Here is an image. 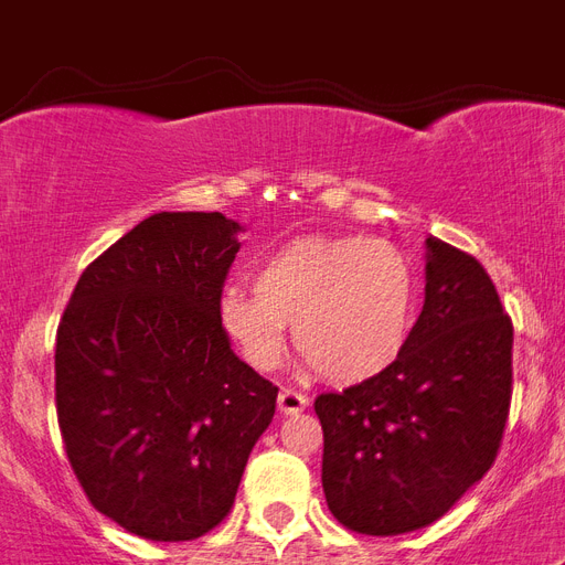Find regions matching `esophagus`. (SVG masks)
<instances>
[{
  "label": "esophagus",
  "mask_w": 565,
  "mask_h": 565,
  "mask_svg": "<svg viewBox=\"0 0 565 565\" xmlns=\"http://www.w3.org/2000/svg\"><path fill=\"white\" fill-rule=\"evenodd\" d=\"M308 407V395L299 390H281L278 393V411L281 413H301Z\"/></svg>",
  "instance_id": "1"
}]
</instances>
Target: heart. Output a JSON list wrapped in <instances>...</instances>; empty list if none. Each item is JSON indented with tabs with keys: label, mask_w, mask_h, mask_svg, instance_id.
I'll use <instances>...</instances> for the list:
<instances>
[{
	"label": "heart",
	"mask_w": 565,
	"mask_h": 565,
	"mask_svg": "<svg viewBox=\"0 0 565 565\" xmlns=\"http://www.w3.org/2000/svg\"><path fill=\"white\" fill-rule=\"evenodd\" d=\"M419 305L416 266L384 237H296L255 266V290L225 284L216 322L252 370H275L292 343L334 384H363L402 361Z\"/></svg>",
	"instance_id": "heart-1"
}]
</instances>
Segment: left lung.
<instances>
[{
    "mask_svg": "<svg viewBox=\"0 0 565 565\" xmlns=\"http://www.w3.org/2000/svg\"><path fill=\"white\" fill-rule=\"evenodd\" d=\"M425 305L402 361L313 402L322 490L349 531L395 536L446 516L499 455L513 322L472 255L425 239Z\"/></svg>",
    "mask_w": 565,
    "mask_h": 565,
    "instance_id": "obj_1",
    "label": "left lung"
}]
</instances>
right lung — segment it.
Segmentation results:
<instances>
[{
	"label": "right lung",
	"mask_w": 565,
	"mask_h": 565,
	"mask_svg": "<svg viewBox=\"0 0 565 565\" xmlns=\"http://www.w3.org/2000/svg\"><path fill=\"white\" fill-rule=\"evenodd\" d=\"M222 213H152L75 284L55 404L87 499L128 534L184 543L228 516L278 386L231 352L216 299L239 252Z\"/></svg>",
	"instance_id": "add662e5"
}]
</instances>
